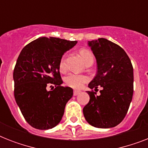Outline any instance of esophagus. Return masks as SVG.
<instances>
[{"instance_id": "34e87169", "label": "esophagus", "mask_w": 148, "mask_h": 148, "mask_svg": "<svg viewBox=\"0 0 148 148\" xmlns=\"http://www.w3.org/2000/svg\"><path fill=\"white\" fill-rule=\"evenodd\" d=\"M81 90H74V96H77V95H78L79 94H81Z\"/></svg>"}]
</instances>
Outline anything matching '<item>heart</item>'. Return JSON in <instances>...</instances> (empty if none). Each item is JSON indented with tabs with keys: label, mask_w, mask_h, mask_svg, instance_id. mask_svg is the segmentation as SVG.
Wrapping results in <instances>:
<instances>
[{
	"label": "heart",
	"mask_w": 148,
	"mask_h": 148,
	"mask_svg": "<svg viewBox=\"0 0 148 148\" xmlns=\"http://www.w3.org/2000/svg\"><path fill=\"white\" fill-rule=\"evenodd\" d=\"M80 54H81V57L82 58V60H84V62H85L86 60H88L90 58H94L92 53L87 49H81L80 51ZM64 59H61L60 61V64H59L60 70L63 71L64 69ZM88 81V77L77 74H69L67 76L65 77L64 78L65 84L67 86L71 87L73 88H81L84 84L86 83Z\"/></svg>",
	"instance_id": "1"
}]
</instances>
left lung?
Wrapping results in <instances>:
<instances>
[{"label":"left lung","mask_w":148,"mask_h":148,"mask_svg":"<svg viewBox=\"0 0 148 148\" xmlns=\"http://www.w3.org/2000/svg\"><path fill=\"white\" fill-rule=\"evenodd\" d=\"M97 65L96 76L88 84L90 89L101 86V95L87 91L90 101L84 108L86 121L98 128L119 124L126 116L134 93V71L126 52L105 38L88 41Z\"/></svg>","instance_id":"8db88e82"}]
</instances>
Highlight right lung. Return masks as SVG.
I'll list each match as a JSON object with an SVG mask.
<instances>
[{"instance_id":"obj_1","label":"right lung","mask_w":148,"mask_h":148,"mask_svg":"<svg viewBox=\"0 0 148 148\" xmlns=\"http://www.w3.org/2000/svg\"><path fill=\"white\" fill-rule=\"evenodd\" d=\"M77 41L41 37L26 45L20 53L13 78L14 97L22 114L31 126L48 130L62 119L73 89L63 87L59 64L63 54ZM56 88L47 90V83Z\"/></svg>"}]
</instances>
